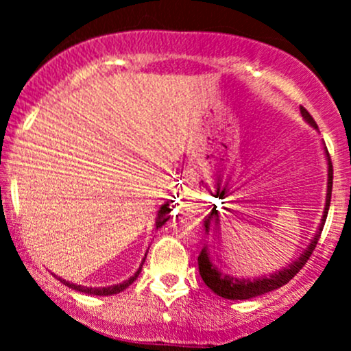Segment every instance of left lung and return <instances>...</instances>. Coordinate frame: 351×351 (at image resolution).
<instances>
[{
    "mask_svg": "<svg viewBox=\"0 0 351 351\" xmlns=\"http://www.w3.org/2000/svg\"><path fill=\"white\" fill-rule=\"evenodd\" d=\"M300 112H302V115L305 117V120H307V122L312 125V127L317 128L315 120L312 119V115H310L304 107H300ZM325 153H327V162H328L327 203H325V211H324V217H322L320 228H318L315 237H313L312 243H310L308 247L305 249L304 254H302L299 259H295V263H292L291 265H289V267L282 269V271L276 272V274H271L269 277L264 276V277H259V279H252L251 280V279H239V277L228 276V274H221L215 267V265L211 264V261H209L206 249H203V251H201L199 256H198L199 276H201V279L204 280V284H206L213 292L217 293L219 297H224V299H229V300H247V299H252V297L263 295V293H265V292L276 291V289L282 287V285H285L289 280L293 279V277L297 276V272H299L300 269L304 267L305 263H307V261L310 259V256H312L313 249L317 247L318 239H320L322 231H324V224H325V221H327L328 208H330V198H332L333 167H332V160H330L328 150H325ZM211 217H215V219L217 221L216 206L211 209V213H209L206 223H204L206 229L209 228V221H211Z\"/></svg>",
    "mask_w": 351,
    "mask_h": 351,
    "instance_id": "left-lung-1",
    "label": "left lung"
}]
</instances>
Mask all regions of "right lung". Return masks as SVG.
<instances>
[{"instance_id": "add662e5", "label": "right lung", "mask_w": 351, "mask_h": 351, "mask_svg": "<svg viewBox=\"0 0 351 351\" xmlns=\"http://www.w3.org/2000/svg\"><path fill=\"white\" fill-rule=\"evenodd\" d=\"M170 204H163L162 208H160V211H158V216H156V229L158 228H162L165 223H167L168 221V217H170ZM143 263H145V259H143ZM143 263H142V265H143ZM142 265H140V269L138 271H136V274L135 276H132L130 279L128 280H125V282H122V284H117V285H110V287H100V289H92V287H84V285H75V284H72V282H67V280H62L60 279V277H58V279L62 282L64 285H67V287H71V289H74V291H77V292H84V293H90V295H114V293H119V292H122V291H125V289L128 287V285L132 284V282H135V279L136 277H138V274H140V271H142Z\"/></svg>"}]
</instances>
